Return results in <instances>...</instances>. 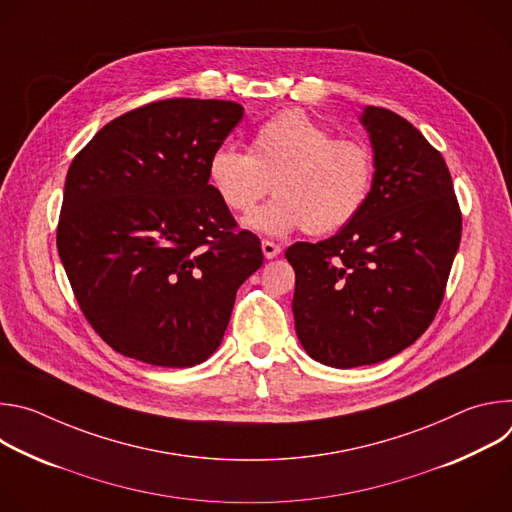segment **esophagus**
Here are the masks:
<instances>
[{
	"instance_id": "obj_1",
	"label": "esophagus",
	"mask_w": 512,
	"mask_h": 512,
	"mask_svg": "<svg viewBox=\"0 0 512 512\" xmlns=\"http://www.w3.org/2000/svg\"><path fill=\"white\" fill-rule=\"evenodd\" d=\"M261 249H263L265 259H273V257H277V255L281 253V247L275 245V243H271V241H263V243H261Z\"/></svg>"
}]
</instances>
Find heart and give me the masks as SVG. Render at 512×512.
Here are the masks:
<instances>
[{
  "label": "heart",
  "instance_id": "heart-1",
  "mask_svg": "<svg viewBox=\"0 0 512 512\" xmlns=\"http://www.w3.org/2000/svg\"><path fill=\"white\" fill-rule=\"evenodd\" d=\"M373 172L367 145L334 139L328 127L298 109L261 123L249 154L218 145L206 164L218 200L239 214L251 212L273 186L277 196L245 218L247 229L271 237L342 229L367 202Z\"/></svg>",
  "mask_w": 512,
  "mask_h": 512
}]
</instances>
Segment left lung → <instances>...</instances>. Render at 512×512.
I'll list each match as a JSON object with an SVG mask.
<instances>
[{"instance_id":"obj_1","label":"left lung","mask_w":512,"mask_h":512,"mask_svg":"<svg viewBox=\"0 0 512 512\" xmlns=\"http://www.w3.org/2000/svg\"><path fill=\"white\" fill-rule=\"evenodd\" d=\"M373 186L362 210L334 237L296 243V334L334 369L387 360L411 346L442 304L462 237L450 170L401 115L364 107Z\"/></svg>"}]
</instances>
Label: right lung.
Listing matches in <instances>:
<instances>
[{
    "label": "right lung",
    "instance_id": "right-lung-1",
    "mask_svg": "<svg viewBox=\"0 0 512 512\" xmlns=\"http://www.w3.org/2000/svg\"><path fill=\"white\" fill-rule=\"evenodd\" d=\"M233 101L168 99L107 123L72 160L56 233L77 302L119 354L184 369L221 346L237 289L263 265L206 164Z\"/></svg>",
    "mask_w": 512,
    "mask_h": 512
}]
</instances>
